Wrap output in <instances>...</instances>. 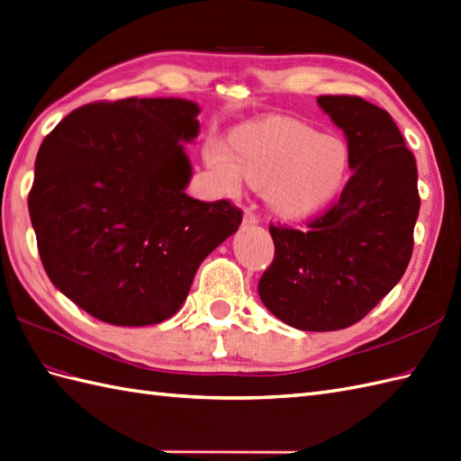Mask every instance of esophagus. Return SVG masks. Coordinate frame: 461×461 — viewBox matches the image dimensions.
Returning a JSON list of instances; mask_svg holds the SVG:
<instances>
[{
  "label": "esophagus",
  "mask_w": 461,
  "mask_h": 461,
  "mask_svg": "<svg viewBox=\"0 0 461 461\" xmlns=\"http://www.w3.org/2000/svg\"><path fill=\"white\" fill-rule=\"evenodd\" d=\"M256 222H258L256 215H252V212H244V217H242L244 227H252V224H256Z\"/></svg>",
  "instance_id": "34e87169"
}]
</instances>
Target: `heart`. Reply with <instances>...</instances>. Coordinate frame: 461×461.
Returning <instances> with one entry per match:
<instances>
[{
  "mask_svg": "<svg viewBox=\"0 0 461 461\" xmlns=\"http://www.w3.org/2000/svg\"><path fill=\"white\" fill-rule=\"evenodd\" d=\"M230 142L211 139L203 158L227 194L246 179L264 187L274 215L303 219L327 207L342 189L350 152L336 134H321L294 119L249 122L230 132Z\"/></svg>",
  "mask_w": 461,
  "mask_h": 461,
  "instance_id": "heart-1",
  "label": "heart"
}]
</instances>
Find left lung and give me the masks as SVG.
Instances as JSON below:
<instances>
[{"instance_id":"obj_1","label":"left lung","mask_w":461,"mask_h":461,"mask_svg":"<svg viewBox=\"0 0 461 461\" xmlns=\"http://www.w3.org/2000/svg\"><path fill=\"white\" fill-rule=\"evenodd\" d=\"M317 104L344 132L354 174L309 229L269 227L276 258L258 294L289 327L329 332L352 327L399 284L420 197L417 162L385 109L350 95Z\"/></svg>"}]
</instances>
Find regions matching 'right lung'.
I'll use <instances>...</instances> for the list:
<instances>
[{
    "label": "right lung",
    "mask_w": 461,
    "mask_h": 461,
    "mask_svg": "<svg viewBox=\"0 0 461 461\" xmlns=\"http://www.w3.org/2000/svg\"><path fill=\"white\" fill-rule=\"evenodd\" d=\"M201 107L129 97L72 111L42 140L29 212L54 287L115 327L158 324L179 311L201 262L242 222L229 201L185 187L184 142Z\"/></svg>",
    "instance_id": "add662e5"
}]
</instances>
